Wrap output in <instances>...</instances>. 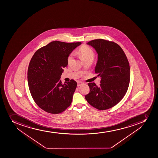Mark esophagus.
<instances>
[{
	"label": "esophagus",
	"mask_w": 158,
	"mask_h": 158,
	"mask_svg": "<svg viewBox=\"0 0 158 158\" xmlns=\"http://www.w3.org/2000/svg\"><path fill=\"white\" fill-rule=\"evenodd\" d=\"M83 82L81 81H77V85H78V86H80V85H83Z\"/></svg>",
	"instance_id": "1"
}]
</instances>
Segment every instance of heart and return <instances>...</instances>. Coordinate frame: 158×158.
<instances>
[{
  "label": "heart",
  "mask_w": 158,
  "mask_h": 158,
  "mask_svg": "<svg viewBox=\"0 0 158 158\" xmlns=\"http://www.w3.org/2000/svg\"><path fill=\"white\" fill-rule=\"evenodd\" d=\"M78 52L84 61L88 60H93L95 53L92 49L88 46L83 45L81 46L78 50ZM73 56V53H71L67 58V62L69 63L72 61Z\"/></svg>",
  "instance_id": "obj_1"
}]
</instances>
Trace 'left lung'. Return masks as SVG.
I'll list each match as a JSON object with an SVG mask.
<instances>
[{"instance_id":"1","label":"left lung","mask_w":158,"mask_h":158,"mask_svg":"<svg viewBox=\"0 0 158 158\" xmlns=\"http://www.w3.org/2000/svg\"><path fill=\"white\" fill-rule=\"evenodd\" d=\"M88 45L98 53L95 73L101 78L100 86L88 83L90 92L85 96L88 103L99 110L117 105L128 90L130 73L129 63L120 46L112 41L96 39Z\"/></svg>"}]
</instances>
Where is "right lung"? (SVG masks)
Listing matches in <instances>:
<instances>
[{
  "label": "right lung",
  "instance_id": "obj_1",
  "mask_svg": "<svg viewBox=\"0 0 158 158\" xmlns=\"http://www.w3.org/2000/svg\"><path fill=\"white\" fill-rule=\"evenodd\" d=\"M81 44L53 41L32 57L27 73L29 89L35 102L44 111L59 114L72 103L77 82L72 79L62 84L60 78L68 56Z\"/></svg>",
  "mask_w": 158,
  "mask_h": 158
}]
</instances>
